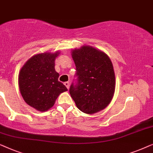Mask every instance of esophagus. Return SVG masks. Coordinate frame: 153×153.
<instances>
[{"mask_svg": "<svg viewBox=\"0 0 153 153\" xmlns=\"http://www.w3.org/2000/svg\"><path fill=\"white\" fill-rule=\"evenodd\" d=\"M64 85L66 86V88H67L68 89H69V82H65L64 83Z\"/></svg>", "mask_w": 153, "mask_h": 153, "instance_id": "34e87169", "label": "esophagus"}]
</instances>
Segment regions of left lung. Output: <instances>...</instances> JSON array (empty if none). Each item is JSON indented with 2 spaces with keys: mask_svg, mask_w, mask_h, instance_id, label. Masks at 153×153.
Masks as SVG:
<instances>
[{
  "mask_svg": "<svg viewBox=\"0 0 153 153\" xmlns=\"http://www.w3.org/2000/svg\"><path fill=\"white\" fill-rule=\"evenodd\" d=\"M77 76L70 94L79 110L93 114L108 106L115 91V74L109 56L94 47L83 46L71 51Z\"/></svg>",
  "mask_w": 153,
  "mask_h": 153,
  "instance_id": "8db88e82",
  "label": "left lung"
}]
</instances>
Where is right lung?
Here are the masks:
<instances>
[{
    "instance_id": "1",
    "label": "right lung",
    "mask_w": 153,
    "mask_h": 153,
    "mask_svg": "<svg viewBox=\"0 0 153 153\" xmlns=\"http://www.w3.org/2000/svg\"><path fill=\"white\" fill-rule=\"evenodd\" d=\"M60 53L46 52L34 55L25 62L19 74V87L23 100L39 111L54 105L60 94L67 88L58 80L55 69L56 57Z\"/></svg>"
}]
</instances>
